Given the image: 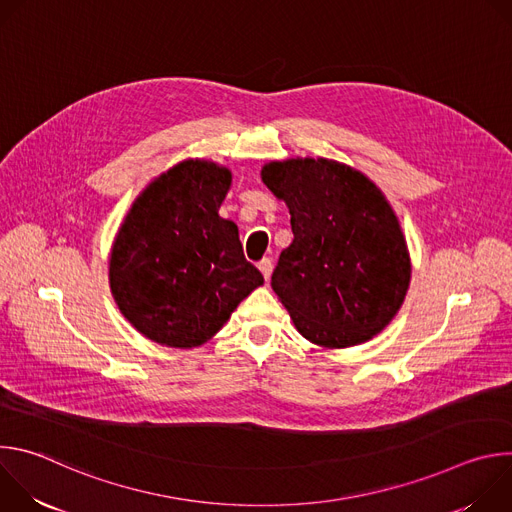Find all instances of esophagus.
<instances>
[{"mask_svg": "<svg viewBox=\"0 0 512 512\" xmlns=\"http://www.w3.org/2000/svg\"><path fill=\"white\" fill-rule=\"evenodd\" d=\"M257 267H259V271H261V273H263V277H265V281H267V279H269V277H271V271H273V263H271V259H269V257H265V259H261V261H259V265H257Z\"/></svg>", "mask_w": 512, "mask_h": 512, "instance_id": "1", "label": "esophagus"}]
</instances>
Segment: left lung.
<instances>
[{"label": "left lung", "mask_w": 512, "mask_h": 512, "mask_svg": "<svg viewBox=\"0 0 512 512\" xmlns=\"http://www.w3.org/2000/svg\"><path fill=\"white\" fill-rule=\"evenodd\" d=\"M263 184L287 204L294 241L271 287L298 332L324 348L377 336L399 312L411 259L399 218L362 172L326 158L269 162Z\"/></svg>", "instance_id": "1"}]
</instances>
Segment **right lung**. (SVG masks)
Returning <instances> with one entry per match:
<instances>
[{"label":"right lung","mask_w":512,"mask_h":512,"mask_svg":"<svg viewBox=\"0 0 512 512\" xmlns=\"http://www.w3.org/2000/svg\"><path fill=\"white\" fill-rule=\"evenodd\" d=\"M233 174L184 160L135 198L109 259L111 294L129 324L162 346L194 348L225 326L263 275L239 229L218 216Z\"/></svg>","instance_id":"add662e5"}]
</instances>
